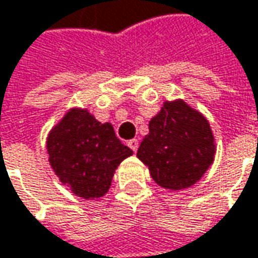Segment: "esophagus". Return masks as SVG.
Segmentation results:
<instances>
[{"mask_svg": "<svg viewBox=\"0 0 258 258\" xmlns=\"http://www.w3.org/2000/svg\"><path fill=\"white\" fill-rule=\"evenodd\" d=\"M127 145H129V148L134 151V153H137L138 151V145H139V141L138 139H131L129 142H127Z\"/></svg>", "mask_w": 258, "mask_h": 258, "instance_id": "obj_1", "label": "esophagus"}]
</instances>
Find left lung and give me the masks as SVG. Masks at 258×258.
Here are the masks:
<instances>
[{"label": "left lung", "mask_w": 258, "mask_h": 258, "mask_svg": "<svg viewBox=\"0 0 258 258\" xmlns=\"http://www.w3.org/2000/svg\"><path fill=\"white\" fill-rule=\"evenodd\" d=\"M214 138L209 121L183 101L164 102L150 121L137 156L150 169L157 185L183 189L206 173L214 158Z\"/></svg>", "instance_id": "8db88e82"}]
</instances>
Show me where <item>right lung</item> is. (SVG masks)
<instances>
[{
    "mask_svg": "<svg viewBox=\"0 0 258 258\" xmlns=\"http://www.w3.org/2000/svg\"><path fill=\"white\" fill-rule=\"evenodd\" d=\"M46 150L55 175L85 200L107 192L117 166L134 154L110 123L101 124L86 110L69 111L51 131Z\"/></svg>",
    "mask_w": 258,
    "mask_h": 258,
    "instance_id": "1",
    "label": "right lung"
}]
</instances>
